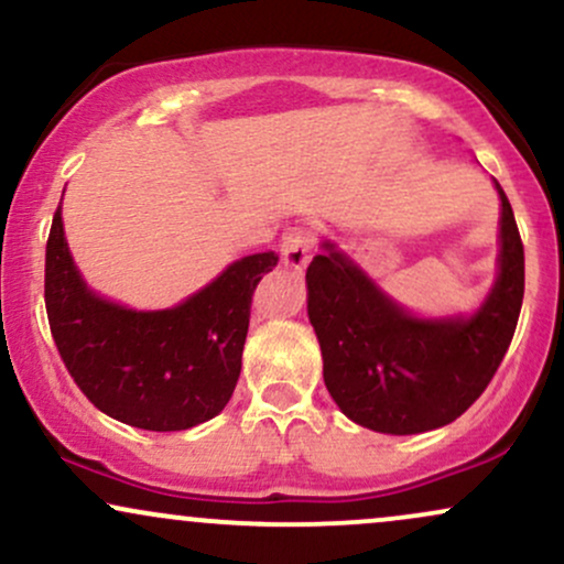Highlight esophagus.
Returning <instances> with one entry per match:
<instances>
[{"label":"esophagus","mask_w":564,"mask_h":564,"mask_svg":"<svg viewBox=\"0 0 564 564\" xmlns=\"http://www.w3.org/2000/svg\"><path fill=\"white\" fill-rule=\"evenodd\" d=\"M315 249V230L310 225H294L283 232V243H281V257L283 264L291 270H302L304 264L310 262Z\"/></svg>","instance_id":"obj_1"}]
</instances>
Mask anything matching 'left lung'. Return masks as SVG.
<instances>
[{"label": "left lung", "mask_w": 564, "mask_h": 564, "mask_svg": "<svg viewBox=\"0 0 564 564\" xmlns=\"http://www.w3.org/2000/svg\"><path fill=\"white\" fill-rule=\"evenodd\" d=\"M501 254L488 300L471 318L422 321L381 294L334 243L307 268V315L323 381L355 424L416 435L456 422L490 384L514 336L525 294V251L507 193Z\"/></svg>", "instance_id": "8db88e82"}]
</instances>
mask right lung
<instances>
[{
	"instance_id": "add662e5",
	"label": "right lung",
	"mask_w": 564,
	"mask_h": 564,
	"mask_svg": "<svg viewBox=\"0 0 564 564\" xmlns=\"http://www.w3.org/2000/svg\"><path fill=\"white\" fill-rule=\"evenodd\" d=\"M275 264L273 251L243 257L177 307L138 313L84 283L57 206L44 260L50 332L68 373L102 413L138 430H191L228 405L251 296Z\"/></svg>"
}]
</instances>
